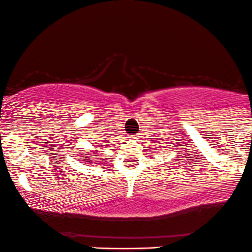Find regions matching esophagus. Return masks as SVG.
Listing matches in <instances>:
<instances>
[{
	"label": "esophagus",
	"instance_id": "34e87169",
	"mask_svg": "<svg viewBox=\"0 0 252 252\" xmlns=\"http://www.w3.org/2000/svg\"><path fill=\"white\" fill-rule=\"evenodd\" d=\"M138 137V135H133V138H137Z\"/></svg>",
	"mask_w": 252,
	"mask_h": 252
}]
</instances>
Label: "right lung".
<instances>
[{
  "label": "right lung",
  "mask_w": 252,
  "mask_h": 252,
  "mask_svg": "<svg viewBox=\"0 0 252 252\" xmlns=\"http://www.w3.org/2000/svg\"><path fill=\"white\" fill-rule=\"evenodd\" d=\"M87 155H88V154H87V152H84V154H83V157H84V158H86V159H87V162H90V160H89V159H92V158H94V157H90V156H87ZM92 155H94V156H96V155H95V154H92Z\"/></svg>",
  "instance_id": "1"
}]
</instances>
